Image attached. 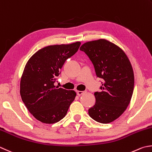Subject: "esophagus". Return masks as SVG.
I'll use <instances>...</instances> for the list:
<instances>
[{"label":"esophagus","mask_w":152,"mask_h":152,"mask_svg":"<svg viewBox=\"0 0 152 152\" xmlns=\"http://www.w3.org/2000/svg\"><path fill=\"white\" fill-rule=\"evenodd\" d=\"M86 93V91H77V95H79V96H81V94H84V93Z\"/></svg>","instance_id":"34e87169"}]
</instances>
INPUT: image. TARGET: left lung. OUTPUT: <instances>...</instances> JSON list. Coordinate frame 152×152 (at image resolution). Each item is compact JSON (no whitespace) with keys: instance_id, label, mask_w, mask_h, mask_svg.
<instances>
[{"instance_id":"1","label":"left lung","mask_w":152,"mask_h":152,"mask_svg":"<svg viewBox=\"0 0 152 152\" xmlns=\"http://www.w3.org/2000/svg\"><path fill=\"white\" fill-rule=\"evenodd\" d=\"M80 50L92 61L97 77L103 79L88 114L102 124L113 122L126 109L133 94L134 75L130 60L121 48L104 39L86 42Z\"/></svg>"}]
</instances>
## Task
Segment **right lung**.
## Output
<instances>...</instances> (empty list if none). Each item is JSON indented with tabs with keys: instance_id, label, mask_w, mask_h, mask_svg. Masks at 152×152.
I'll return each instance as SVG.
<instances>
[{
	"instance_id": "right-lung-1",
	"label": "right lung",
	"mask_w": 152,
	"mask_h": 152,
	"mask_svg": "<svg viewBox=\"0 0 152 152\" xmlns=\"http://www.w3.org/2000/svg\"><path fill=\"white\" fill-rule=\"evenodd\" d=\"M81 45H53L38 50L26 64L20 80V96L30 113L45 124L64 118L76 93L59 88L54 83L65 61L73 56Z\"/></svg>"
}]
</instances>
